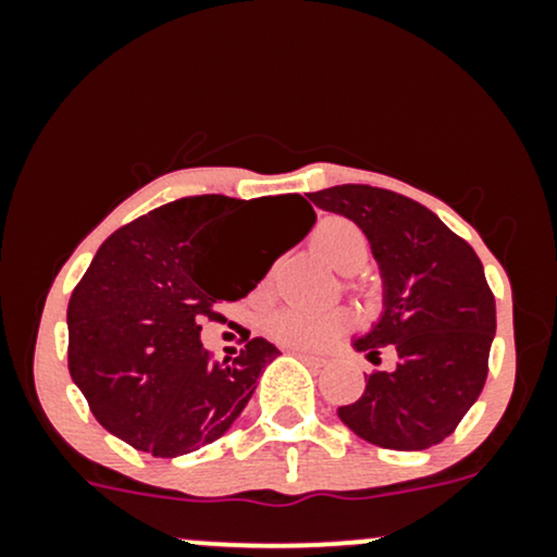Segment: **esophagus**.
<instances>
[{
	"label": "esophagus",
	"mask_w": 557,
	"mask_h": 557,
	"mask_svg": "<svg viewBox=\"0 0 557 557\" xmlns=\"http://www.w3.org/2000/svg\"><path fill=\"white\" fill-rule=\"evenodd\" d=\"M293 354H296L298 359H304L306 363H314V367H324V359H322V356H314V354H304V350H293Z\"/></svg>",
	"instance_id": "34e87169"
}]
</instances>
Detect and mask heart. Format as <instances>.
I'll list each match as a JSON object with an SVG mask.
<instances>
[{
	"label": "heart",
	"instance_id": "heart-1",
	"mask_svg": "<svg viewBox=\"0 0 557 557\" xmlns=\"http://www.w3.org/2000/svg\"><path fill=\"white\" fill-rule=\"evenodd\" d=\"M311 246L319 257L335 267L337 272H359L369 259L367 233L348 216H324L311 233ZM270 283H261L259 293H267ZM359 296H369L367 285H354ZM350 327V314L345 309L311 311L300 306H283L264 317V332L272 341L290 345V348H322L332 337Z\"/></svg>",
	"mask_w": 557,
	"mask_h": 557
}]
</instances>
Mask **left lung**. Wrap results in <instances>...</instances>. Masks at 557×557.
<instances>
[{"mask_svg": "<svg viewBox=\"0 0 557 557\" xmlns=\"http://www.w3.org/2000/svg\"><path fill=\"white\" fill-rule=\"evenodd\" d=\"M319 209L354 220L385 283V314L356 341L372 363L356 403L337 417L367 443L426 450L456 432L487 380L495 296L482 261L437 214L387 188L348 183L309 194Z\"/></svg>", "mask_w": 557, "mask_h": 557, "instance_id": "1", "label": "left lung"}]
</instances>
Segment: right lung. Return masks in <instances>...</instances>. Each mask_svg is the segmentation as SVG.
Returning <instances> with one entry per match:
<instances>
[{
	"mask_svg": "<svg viewBox=\"0 0 557 557\" xmlns=\"http://www.w3.org/2000/svg\"><path fill=\"white\" fill-rule=\"evenodd\" d=\"M274 208L292 220L284 246L272 258L243 262L247 238ZM314 220L298 194L267 201L207 194L114 230L67 306L70 376L96 421L154 458L220 440L280 350L246 335L240 356L216 361L198 337L201 322L222 319L216 304L248 296Z\"/></svg>",
	"mask_w": 557,
	"mask_h": 557,
	"instance_id": "1",
	"label": "right lung"
}]
</instances>
